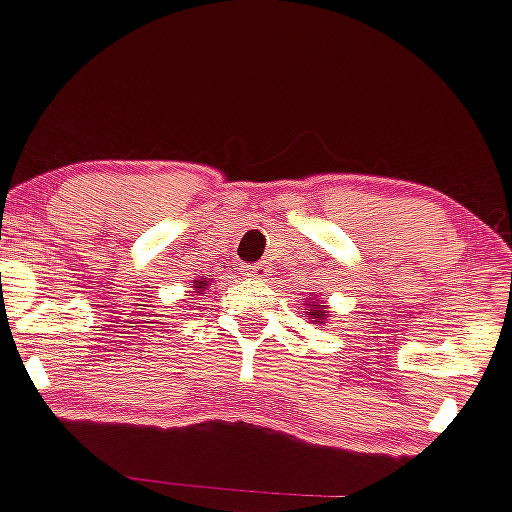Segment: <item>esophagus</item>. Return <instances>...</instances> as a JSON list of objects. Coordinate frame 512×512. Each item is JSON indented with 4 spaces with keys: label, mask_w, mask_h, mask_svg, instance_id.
Masks as SVG:
<instances>
[{
    "label": "esophagus",
    "mask_w": 512,
    "mask_h": 512,
    "mask_svg": "<svg viewBox=\"0 0 512 512\" xmlns=\"http://www.w3.org/2000/svg\"><path fill=\"white\" fill-rule=\"evenodd\" d=\"M267 272H270L267 262H255V265L245 267V277H250V280H265Z\"/></svg>",
    "instance_id": "34e87169"
}]
</instances>
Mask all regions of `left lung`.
Listing matches in <instances>:
<instances>
[{
	"instance_id": "1",
	"label": "left lung",
	"mask_w": 512,
	"mask_h": 512,
	"mask_svg": "<svg viewBox=\"0 0 512 512\" xmlns=\"http://www.w3.org/2000/svg\"><path fill=\"white\" fill-rule=\"evenodd\" d=\"M307 314L314 324H322L324 319H327V302H322V299H319V302H309Z\"/></svg>"
}]
</instances>
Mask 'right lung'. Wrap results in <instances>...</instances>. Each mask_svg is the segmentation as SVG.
I'll return each mask as SVG.
<instances>
[{
    "label": "right lung",
    "mask_w": 512,
    "mask_h": 512,
    "mask_svg": "<svg viewBox=\"0 0 512 512\" xmlns=\"http://www.w3.org/2000/svg\"><path fill=\"white\" fill-rule=\"evenodd\" d=\"M205 287H208V280H205V277H203V280H195V292L203 294Z\"/></svg>",
    "instance_id": "right-lung-1"
}]
</instances>
